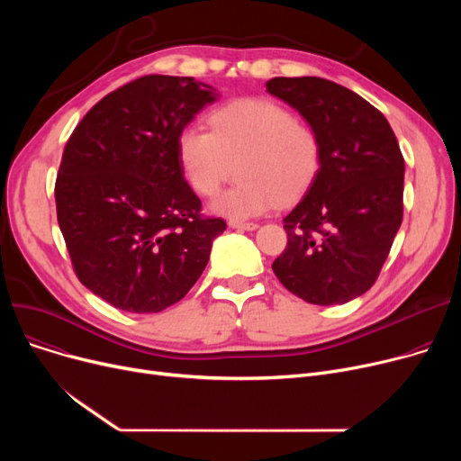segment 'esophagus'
Segmentation results:
<instances>
[{"mask_svg": "<svg viewBox=\"0 0 461 461\" xmlns=\"http://www.w3.org/2000/svg\"><path fill=\"white\" fill-rule=\"evenodd\" d=\"M230 228H235V230H245V231H252L258 228L256 222H240V221H230Z\"/></svg>", "mask_w": 461, "mask_h": 461, "instance_id": "esophagus-1", "label": "esophagus"}]
</instances>
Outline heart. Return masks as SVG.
Instances as JSON below:
<instances>
[{"label": "heart", "mask_w": 461, "mask_h": 461, "mask_svg": "<svg viewBox=\"0 0 461 461\" xmlns=\"http://www.w3.org/2000/svg\"><path fill=\"white\" fill-rule=\"evenodd\" d=\"M211 131L186 125L177 136L181 172L198 196L211 198L233 176L235 186L212 203L230 218H250L294 203L316 183L323 141L316 127L271 99H239L216 108Z\"/></svg>", "instance_id": "b5f03b06"}]
</instances>
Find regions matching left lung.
<instances>
[{
  "label": "left lung",
  "mask_w": 461,
  "mask_h": 461,
  "mask_svg": "<svg viewBox=\"0 0 461 461\" xmlns=\"http://www.w3.org/2000/svg\"><path fill=\"white\" fill-rule=\"evenodd\" d=\"M267 91L321 136V172L284 218L276 278L306 303L344 304L375 284L403 218L405 164L384 115L318 77L273 78Z\"/></svg>",
  "instance_id": "left-lung-1"
}]
</instances>
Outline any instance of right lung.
<instances>
[{
	"mask_svg": "<svg viewBox=\"0 0 461 461\" xmlns=\"http://www.w3.org/2000/svg\"><path fill=\"white\" fill-rule=\"evenodd\" d=\"M212 101L192 77H141L96 103L65 145L54 194L72 269L119 310L179 303L226 230L202 214L177 160L179 132Z\"/></svg>",
	"mask_w": 461,
	"mask_h": 461,
	"instance_id": "obj_1",
	"label": "right lung"
}]
</instances>
